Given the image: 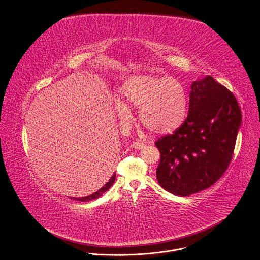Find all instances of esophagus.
Masks as SVG:
<instances>
[{
	"label": "esophagus",
	"instance_id": "1",
	"mask_svg": "<svg viewBox=\"0 0 260 260\" xmlns=\"http://www.w3.org/2000/svg\"><path fill=\"white\" fill-rule=\"evenodd\" d=\"M132 146L136 149H143L145 147V143L144 142H140V141H136L132 144Z\"/></svg>",
	"mask_w": 260,
	"mask_h": 260
}]
</instances>
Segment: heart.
<instances>
[{
    "instance_id": "b5f03b06",
    "label": "heart",
    "mask_w": 260,
    "mask_h": 260,
    "mask_svg": "<svg viewBox=\"0 0 260 260\" xmlns=\"http://www.w3.org/2000/svg\"><path fill=\"white\" fill-rule=\"evenodd\" d=\"M122 101L116 102L120 120H131V110H139L142 123L153 133L167 134L183 123L187 97L176 78L139 75L126 79L121 87Z\"/></svg>"
}]
</instances>
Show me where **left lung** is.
Here are the masks:
<instances>
[{"label":"left lung","instance_id":"8db88e82","mask_svg":"<svg viewBox=\"0 0 260 260\" xmlns=\"http://www.w3.org/2000/svg\"><path fill=\"white\" fill-rule=\"evenodd\" d=\"M241 122V109L229 89L210 76L194 81L187 118L155 141L161 154L159 184L180 197L211 186L229 167Z\"/></svg>","mask_w":260,"mask_h":260}]
</instances>
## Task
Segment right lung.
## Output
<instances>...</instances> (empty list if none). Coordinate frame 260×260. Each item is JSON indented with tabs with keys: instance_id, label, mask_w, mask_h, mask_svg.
Returning <instances> with one entry per match:
<instances>
[{
	"instance_id": "1",
	"label": "right lung",
	"mask_w": 260,
	"mask_h": 260,
	"mask_svg": "<svg viewBox=\"0 0 260 260\" xmlns=\"http://www.w3.org/2000/svg\"><path fill=\"white\" fill-rule=\"evenodd\" d=\"M115 179H116V173L110 178V180L108 181L107 183H105V185L104 186H102L99 190H97L96 192H94V193H92L90 196H87V197H84V198H70L71 199H74V200H78V201H90V200H93V199H98V198H100L104 192H106L108 189L112 186V184L114 183L115 182Z\"/></svg>"
}]
</instances>
